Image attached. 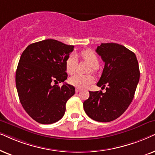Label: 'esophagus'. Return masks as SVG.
Segmentation results:
<instances>
[{
    "label": "esophagus",
    "instance_id": "esophagus-1",
    "mask_svg": "<svg viewBox=\"0 0 155 155\" xmlns=\"http://www.w3.org/2000/svg\"><path fill=\"white\" fill-rule=\"evenodd\" d=\"M81 89H80V88H76V90H75V91H76V93H79V92H80L81 91Z\"/></svg>",
    "mask_w": 155,
    "mask_h": 155
}]
</instances>
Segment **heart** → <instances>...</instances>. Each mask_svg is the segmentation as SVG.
<instances>
[{
  "label": "heart",
  "instance_id": "1",
  "mask_svg": "<svg viewBox=\"0 0 155 155\" xmlns=\"http://www.w3.org/2000/svg\"><path fill=\"white\" fill-rule=\"evenodd\" d=\"M81 56L82 58L87 61L91 66L90 71L91 69L93 71H95L98 67V57L97 56V54L94 51L91 50V49H86V50L82 51L81 52ZM76 62H77V59H76V57L74 54H70L68 57L65 62L66 71L68 74H73L76 71ZM94 76L91 75V74L83 75V74H77L71 76L69 79V82L70 84L80 88H85L88 87V86L94 83Z\"/></svg>",
  "mask_w": 155,
  "mask_h": 155
}]
</instances>
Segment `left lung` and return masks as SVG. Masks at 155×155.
I'll use <instances>...</instances> for the list:
<instances>
[{"label": "left lung", "mask_w": 155, "mask_h": 155, "mask_svg": "<svg viewBox=\"0 0 155 155\" xmlns=\"http://www.w3.org/2000/svg\"><path fill=\"white\" fill-rule=\"evenodd\" d=\"M96 51L105 62L97 86L106 91H89L84 108L91 118L110 122L120 116L134 98L140 79V69L135 53L116 43H102Z\"/></svg>", "instance_id": "1"}]
</instances>
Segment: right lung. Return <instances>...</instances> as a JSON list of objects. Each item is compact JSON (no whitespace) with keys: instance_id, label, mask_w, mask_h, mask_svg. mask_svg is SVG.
Instances as JSON below:
<instances>
[{"instance_id":"right-lung-1","label":"right lung","mask_w":155,"mask_h":155,"mask_svg":"<svg viewBox=\"0 0 155 155\" xmlns=\"http://www.w3.org/2000/svg\"><path fill=\"white\" fill-rule=\"evenodd\" d=\"M73 45L48 39L32 43L22 52L15 74L18 96L25 110L41 124H51L64 115L66 103L75 94L67 79L65 62Z\"/></svg>"}]
</instances>
